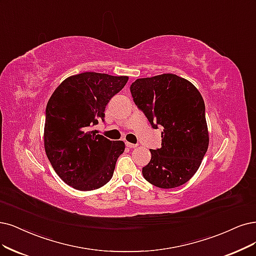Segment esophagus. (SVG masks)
<instances>
[{
	"label": "esophagus",
	"mask_w": 256,
	"mask_h": 256,
	"mask_svg": "<svg viewBox=\"0 0 256 256\" xmlns=\"http://www.w3.org/2000/svg\"><path fill=\"white\" fill-rule=\"evenodd\" d=\"M126 146L130 148H137L138 144H130V142H126Z\"/></svg>",
	"instance_id": "obj_1"
}]
</instances>
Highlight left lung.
<instances>
[{"label":"left lung","mask_w":256,"mask_h":256,"mask_svg":"<svg viewBox=\"0 0 256 256\" xmlns=\"http://www.w3.org/2000/svg\"><path fill=\"white\" fill-rule=\"evenodd\" d=\"M130 94L150 126L164 128L162 148L150 150L152 158L142 168L146 180L162 188L184 184L200 168L209 146L202 94L173 74L137 79Z\"/></svg>","instance_id":"8db88e82"}]
</instances>
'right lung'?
Instances as JSON below:
<instances>
[{
    "instance_id": "right-lung-1",
    "label": "right lung",
    "mask_w": 256,
    "mask_h": 256,
    "mask_svg": "<svg viewBox=\"0 0 256 256\" xmlns=\"http://www.w3.org/2000/svg\"><path fill=\"white\" fill-rule=\"evenodd\" d=\"M128 80V76L86 72L66 78L46 106L44 148L54 172L79 191L96 190L108 184L123 141H110L94 126L104 119L112 96Z\"/></svg>"
}]
</instances>
